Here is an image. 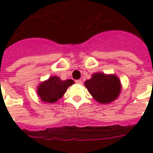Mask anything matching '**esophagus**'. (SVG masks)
I'll use <instances>...</instances> for the list:
<instances>
[{
  "label": "esophagus",
  "instance_id": "1",
  "mask_svg": "<svg viewBox=\"0 0 153 153\" xmlns=\"http://www.w3.org/2000/svg\"><path fill=\"white\" fill-rule=\"evenodd\" d=\"M75 83L76 84H82V81L81 80H76V81H75Z\"/></svg>",
  "mask_w": 153,
  "mask_h": 153
}]
</instances>
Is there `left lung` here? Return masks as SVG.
<instances>
[{
  "label": "left lung",
  "instance_id": "obj_1",
  "mask_svg": "<svg viewBox=\"0 0 153 153\" xmlns=\"http://www.w3.org/2000/svg\"><path fill=\"white\" fill-rule=\"evenodd\" d=\"M86 86L91 96L101 104H109L118 98L121 91V83L115 74L94 73L91 79L86 80Z\"/></svg>",
  "mask_w": 153,
  "mask_h": 153
}]
</instances>
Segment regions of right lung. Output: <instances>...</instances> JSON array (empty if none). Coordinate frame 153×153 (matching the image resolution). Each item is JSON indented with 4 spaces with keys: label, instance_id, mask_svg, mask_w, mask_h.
Here are the masks:
<instances>
[{
    "label": "right lung",
    "instance_id": "1",
    "mask_svg": "<svg viewBox=\"0 0 153 153\" xmlns=\"http://www.w3.org/2000/svg\"><path fill=\"white\" fill-rule=\"evenodd\" d=\"M74 83L72 79L61 80L59 76H51L37 86V95L42 102L54 103L62 98L67 88Z\"/></svg>",
    "mask_w": 153,
    "mask_h": 153
}]
</instances>
